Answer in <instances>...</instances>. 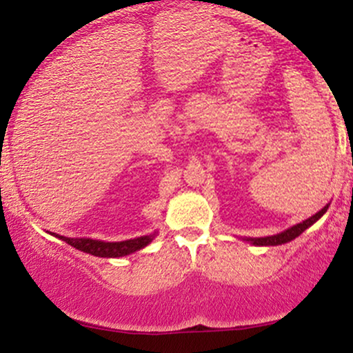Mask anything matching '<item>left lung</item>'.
<instances>
[{
	"mask_svg": "<svg viewBox=\"0 0 353 353\" xmlns=\"http://www.w3.org/2000/svg\"><path fill=\"white\" fill-rule=\"evenodd\" d=\"M327 210H328V205H325V207L320 210L319 213L312 215L310 219L303 220L302 223L294 225V227L285 230V232H282V233H276V235L262 236V239H245V240L250 241V243H253V245H256V247H275V245L287 243V241H292L294 239H296V236H299V235H302L305 230H307L308 227H312V225H314L316 220L322 219L323 213H325Z\"/></svg>",
	"mask_w": 353,
	"mask_h": 353,
	"instance_id": "1",
	"label": "left lung"
}]
</instances>
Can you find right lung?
I'll list each match as a JSON object with an SVG mask.
<instances>
[{
    "label": "right lung",
    "instance_id": "obj_1",
    "mask_svg": "<svg viewBox=\"0 0 353 353\" xmlns=\"http://www.w3.org/2000/svg\"><path fill=\"white\" fill-rule=\"evenodd\" d=\"M53 235L58 236L59 240L66 241V243L74 247L77 250L90 253V255L94 256H103V259H118V256L130 255V253L145 248L150 241L155 239V235H145L125 241H101L93 239H68V236L57 235V233H53Z\"/></svg>",
    "mask_w": 353,
    "mask_h": 353
}]
</instances>
